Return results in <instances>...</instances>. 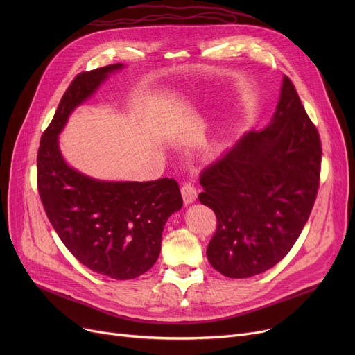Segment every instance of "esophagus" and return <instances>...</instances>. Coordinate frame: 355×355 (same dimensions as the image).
I'll return each mask as SVG.
<instances>
[{"instance_id": "esophagus-1", "label": "esophagus", "mask_w": 355, "mask_h": 355, "mask_svg": "<svg viewBox=\"0 0 355 355\" xmlns=\"http://www.w3.org/2000/svg\"><path fill=\"white\" fill-rule=\"evenodd\" d=\"M181 196H182V200H184L185 204L194 202L196 198H197V190L194 187V184L190 182V181H185L181 185Z\"/></svg>"}]
</instances>
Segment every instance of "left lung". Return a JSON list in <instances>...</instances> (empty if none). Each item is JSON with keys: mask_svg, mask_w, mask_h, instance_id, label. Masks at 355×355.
<instances>
[{"mask_svg": "<svg viewBox=\"0 0 355 355\" xmlns=\"http://www.w3.org/2000/svg\"><path fill=\"white\" fill-rule=\"evenodd\" d=\"M322 146L292 80L276 112L200 174L198 200L217 217L207 259L221 275L250 277L288 254L318 194Z\"/></svg>", "mask_w": 355, "mask_h": 355, "instance_id": "1", "label": "left lung"}]
</instances>
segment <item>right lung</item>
<instances>
[{"mask_svg": "<svg viewBox=\"0 0 355 355\" xmlns=\"http://www.w3.org/2000/svg\"><path fill=\"white\" fill-rule=\"evenodd\" d=\"M119 69L121 63L109 64L82 71L71 80L40 141L37 189L69 252L90 270L126 281L157 262L165 223L182 207L178 182L93 180L64 162L58 139L73 109Z\"/></svg>", "mask_w": 355, "mask_h": 355, "instance_id": "add662e5", "label": "right lung"}]
</instances>
